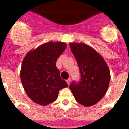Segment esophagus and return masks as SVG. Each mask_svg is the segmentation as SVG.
Wrapping results in <instances>:
<instances>
[{
  "label": "esophagus",
  "instance_id": "34e87169",
  "mask_svg": "<svg viewBox=\"0 0 129 129\" xmlns=\"http://www.w3.org/2000/svg\"><path fill=\"white\" fill-rule=\"evenodd\" d=\"M67 84H68V85H69L70 84V82H71V79H67Z\"/></svg>",
  "mask_w": 129,
  "mask_h": 129
}]
</instances>
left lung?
<instances>
[{"mask_svg": "<svg viewBox=\"0 0 129 129\" xmlns=\"http://www.w3.org/2000/svg\"><path fill=\"white\" fill-rule=\"evenodd\" d=\"M81 73L79 82L73 81L69 88L76 101L85 107L94 105L102 99L109 87L111 75L103 58L84 43H70Z\"/></svg>", "mask_w": 129, "mask_h": 129, "instance_id": "1", "label": "left lung"}]
</instances>
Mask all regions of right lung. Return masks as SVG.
Instances as JSON below:
<instances>
[{"mask_svg": "<svg viewBox=\"0 0 129 129\" xmlns=\"http://www.w3.org/2000/svg\"><path fill=\"white\" fill-rule=\"evenodd\" d=\"M67 45L62 42H48L28 52L20 70L24 89L33 102L45 106L55 101L59 90L68 84L60 76L57 58Z\"/></svg>", "mask_w": 129, "mask_h": 129, "instance_id": "1", "label": "right lung"}]
</instances>
